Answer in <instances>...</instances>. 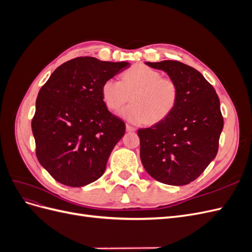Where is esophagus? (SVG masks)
I'll return each instance as SVG.
<instances>
[{"label": "esophagus", "mask_w": 252, "mask_h": 252, "mask_svg": "<svg viewBox=\"0 0 252 252\" xmlns=\"http://www.w3.org/2000/svg\"><path fill=\"white\" fill-rule=\"evenodd\" d=\"M135 130V128L133 127V126H131V125H129V124H127L126 125V131H128V132H130V131H134Z\"/></svg>", "instance_id": "1"}]
</instances>
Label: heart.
<instances>
[{
	"mask_svg": "<svg viewBox=\"0 0 252 252\" xmlns=\"http://www.w3.org/2000/svg\"><path fill=\"white\" fill-rule=\"evenodd\" d=\"M101 94L106 107L111 111H118L131 96L132 104L120 111V116L129 123H157L175 108L179 87L173 80L162 78L152 68L135 65L123 73L121 81H105Z\"/></svg>",
	"mask_w": 252,
	"mask_h": 252,
	"instance_id": "1",
	"label": "heart"
}]
</instances>
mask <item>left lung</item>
<instances>
[{
  "instance_id": "left-lung-1",
  "label": "left lung",
  "mask_w": 252,
  "mask_h": 252,
  "mask_svg": "<svg viewBox=\"0 0 252 252\" xmlns=\"http://www.w3.org/2000/svg\"><path fill=\"white\" fill-rule=\"evenodd\" d=\"M145 64L177 83L179 98L168 117L138 130L142 164L158 182L187 185L217 156L224 126L219 96L203 74L188 65L171 60Z\"/></svg>"
}]
</instances>
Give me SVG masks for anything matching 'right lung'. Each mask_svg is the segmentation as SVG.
<instances>
[{"instance_id": "obj_1", "label": "right lung", "mask_w": 252, "mask_h": 252, "mask_svg": "<svg viewBox=\"0 0 252 252\" xmlns=\"http://www.w3.org/2000/svg\"><path fill=\"white\" fill-rule=\"evenodd\" d=\"M129 66L77 58L59 66L39 91L32 123L36 158L61 184L86 186L105 172L125 124L106 107L101 88Z\"/></svg>"}]
</instances>
